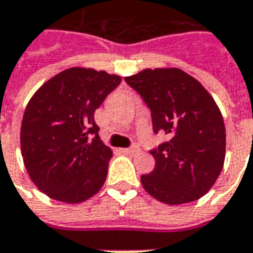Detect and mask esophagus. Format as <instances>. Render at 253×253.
I'll return each instance as SVG.
<instances>
[{"instance_id": "1", "label": "esophagus", "mask_w": 253, "mask_h": 253, "mask_svg": "<svg viewBox=\"0 0 253 253\" xmlns=\"http://www.w3.org/2000/svg\"><path fill=\"white\" fill-rule=\"evenodd\" d=\"M140 151H141V149H140L139 145H133V147H130V148L123 149V152L126 155H137L140 154Z\"/></svg>"}]
</instances>
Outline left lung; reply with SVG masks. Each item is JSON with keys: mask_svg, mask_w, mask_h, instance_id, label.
Returning a JSON list of instances; mask_svg holds the SVG:
<instances>
[{"mask_svg": "<svg viewBox=\"0 0 253 253\" xmlns=\"http://www.w3.org/2000/svg\"><path fill=\"white\" fill-rule=\"evenodd\" d=\"M151 110L154 132L169 140L151 154L155 169L141 175L151 197L167 205L189 204L209 191L225 160V125L213 97L180 68H145L125 77Z\"/></svg>", "mask_w": 253, "mask_h": 253, "instance_id": "1", "label": "left lung"}]
</instances>
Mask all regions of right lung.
Returning <instances> with one entry per match:
<instances>
[{
  "instance_id": "1",
  "label": "right lung",
  "mask_w": 253,
  "mask_h": 253,
  "mask_svg": "<svg viewBox=\"0 0 253 253\" xmlns=\"http://www.w3.org/2000/svg\"><path fill=\"white\" fill-rule=\"evenodd\" d=\"M121 77L71 67L40 86L24 112L20 144L29 178L49 198L79 204L104 186L113 152L99 139L94 112Z\"/></svg>"
}]
</instances>
